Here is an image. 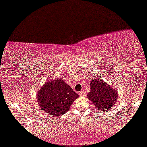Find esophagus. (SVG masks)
Wrapping results in <instances>:
<instances>
[{"label": "esophagus", "instance_id": "obj_1", "mask_svg": "<svg viewBox=\"0 0 147 147\" xmlns=\"http://www.w3.org/2000/svg\"><path fill=\"white\" fill-rule=\"evenodd\" d=\"M79 95L80 97H84L85 96V92L84 91H82V92H79Z\"/></svg>", "mask_w": 147, "mask_h": 147}]
</instances>
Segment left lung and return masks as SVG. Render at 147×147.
I'll return each instance as SVG.
<instances>
[{"label": "left lung", "mask_w": 147, "mask_h": 147, "mask_svg": "<svg viewBox=\"0 0 147 147\" xmlns=\"http://www.w3.org/2000/svg\"><path fill=\"white\" fill-rule=\"evenodd\" d=\"M98 76L90 81V92L88 98L100 111H110L118 98L117 89L104 82Z\"/></svg>", "instance_id": "obj_1"}]
</instances>
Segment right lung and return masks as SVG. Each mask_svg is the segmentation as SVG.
Listing matches in <instances>:
<instances>
[{
  "instance_id": "obj_1",
  "label": "right lung",
  "mask_w": 147,
  "mask_h": 147,
  "mask_svg": "<svg viewBox=\"0 0 147 147\" xmlns=\"http://www.w3.org/2000/svg\"><path fill=\"white\" fill-rule=\"evenodd\" d=\"M79 97L62 78L47 81L37 94L38 104L50 116L67 113L75 100Z\"/></svg>"
}]
</instances>
